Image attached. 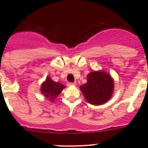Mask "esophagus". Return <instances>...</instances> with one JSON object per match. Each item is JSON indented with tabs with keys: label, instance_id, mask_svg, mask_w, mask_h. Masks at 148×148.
<instances>
[{
	"label": "esophagus",
	"instance_id": "obj_1",
	"mask_svg": "<svg viewBox=\"0 0 148 148\" xmlns=\"http://www.w3.org/2000/svg\"><path fill=\"white\" fill-rule=\"evenodd\" d=\"M76 83L74 82H68L67 83V86H74V85H75Z\"/></svg>",
	"mask_w": 148,
	"mask_h": 148
}]
</instances>
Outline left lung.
Returning <instances> with one entry per match:
<instances>
[{
  "label": "left lung",
  "instance_id": "left-lung-1",
  "mask_svg": "<svg viewBox=\"0 0 148 148\" xmlns=\"http://www.w3.org/2000/svg\"><path fill=\"white\" fill-rule=\"evenodd\" d=\"M85 99L89 104L100 105L110 98L114 89V80L103 71H94L87 75V82L80 86Z\"/></svg>",
  "mask_w": 148,
  "mask_h": 148
}]
</instances>
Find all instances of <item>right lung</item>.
Segmentation results:
<instances>
[{"label": "right lung", "mask_w": 148, "mask_h": 148, "mask_svg": "<svg viewBox=\"0 0 148 148\" xmlns=\"http://www.w3.org/2000/svg\"><path fill=\"white\" fill-rule=\"evenodd\" d=\"M66 87L64 84L53 82L49 77H47L46 81L44 82L41 86V92L46 98L51 101L56 99L62 91Z\"/></svg>", "instance_id": "obj_1"}]
</instances>
